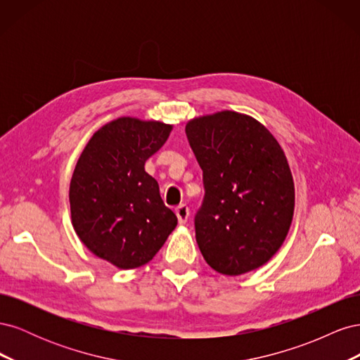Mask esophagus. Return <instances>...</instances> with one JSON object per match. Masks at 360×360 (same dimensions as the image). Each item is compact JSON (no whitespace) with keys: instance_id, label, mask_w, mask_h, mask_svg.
<instances>
[{"instance_id":"esophagus-1","label":"esophagus","mask_w":360,"mask_h":360,"mask_svg":"<svg viewBox=\"0 0 360 360\" xmlns=\"http://www.w3.org/2000/svg\"><path fill=\"white\" fill-rule=\"evenodd\" d=\"M176 214H177V219L179 224H186L188 222V217H189V209L186 204H180L177 209H176Z\"/></svg>"}]
</instances>
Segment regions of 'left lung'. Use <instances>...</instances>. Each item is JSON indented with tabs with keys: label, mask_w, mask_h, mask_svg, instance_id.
<instances>
[{
	"label": "left lung",
	"mask_w": 360,
	"mask_h": 360,
	"mask_svg": "<svg viewBox=\"0 0 360 360\" xmlns=\"http://www.w3.org/2000/svg\"><path fill=\"white\" fill-rule=\"evenodd\" d=\"M186 135L205 188L195 217L205 263L228 276L266 264L284 243L294 213L284 150L264 124L236 111L195 117Z\"/></svg>",
	"instance_id": "1"
}]
</instances>
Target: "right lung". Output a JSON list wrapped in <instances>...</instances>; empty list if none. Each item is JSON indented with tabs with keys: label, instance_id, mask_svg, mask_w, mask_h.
<instances>
[{
	"label": "right lung",
	"instance_id": "1",
	"mask_svg": "<svg viewBox=\"0 0 360 360\" xmlns=\"http://www.w3.org/2000/svg\"><path fill=\"white\" fill-rule=\"evenodd\" d=\"M171 130L156 120L120 117L96 130L76 162L69 189L75 233L118 269L147 264L177 226L144 169Z\"/></svg>",
	"mask_w": 360,
	"mask_h": 360
}]
</instances>
